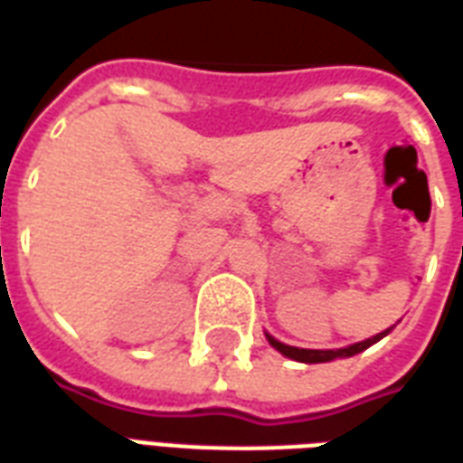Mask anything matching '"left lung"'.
I'll list each match as a JSON object with an SVG mask.
<instances>
[{"instance_id":"8db88e82","label":"left lung","mask_w":463,"mask_h":463,"mask_svg":"<svg viewBox=\"0 0 463 463\" xmlns=\"http://www.w3.org/2000/svg\"><path fill=\"white\" fill-rule=\"evenodd\" d=\"M387 334L389 329L382 331V334H377V336L373 338H365V341H360V344L345 345V348H336V351H307V348H296V345L281 344V341H276V338L269 336V334L267 338L276 351L283 353V355L290 360H298V363H329V360H336V358H351V355H355V353L365 351V348H370L373 344H377V341L387 336Z\"/></svg>"}]
</instances>
